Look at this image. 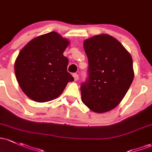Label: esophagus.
Returning a JSON list of instances; mask_svg holds the SVG:
<instances>
[{"mask_svg": "<svg viewBox=\"0 0 152 152\" xmlns=\"http://www.w3.org/2000/svg\"><path fill=\"white\" fill-rule=\"evenodd\" d=\"M73 78H74L75 81H77V80L79 79V75H78L77 73H73Z\"/></svg>", "mask_w": 152, "mask_h": 152, "instance_id": "obj_1", "label": "esophagus"}]
</instances>
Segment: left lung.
<instances>
[{
    "mask_svg": "<svg viewBox=\"0 0 152 152\" xmlns=\"http://www.w3.org/2000/svg\"><path fill=\"white\" fill-rule=\"evenodd\" d=\"M89 61L87 81L81 86V100L91 111L103 113L121 103L134 78L131 54L107 34L84 41Z\"/></svg>",
    "mask_w": 152,
    "mask_h": 152,
    "instance_id": "8db88e82",
    "label": "left lung"
}]
</instances>
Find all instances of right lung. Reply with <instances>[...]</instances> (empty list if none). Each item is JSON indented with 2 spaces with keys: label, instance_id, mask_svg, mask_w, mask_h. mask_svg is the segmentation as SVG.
<instances>
[{
  "label": "right lung",
  "instance_id": "1",
  "mask_svg": "<svg viewBox=\"0 0 152 152\" xmlns=\"http://www.w3.org/2000/svg\"><path fill=\"white\" fill-rule=\"evenodd\" d=\"M70 42L56 31L38 36L19 52L14 64L16 80L23 92L37 102L58 97L74 79L67 71L63 56Z\"/></svg>",
  "mask_w": 152,
  "mask_h": 152
}]
</instances>
